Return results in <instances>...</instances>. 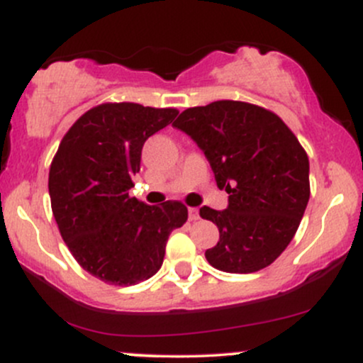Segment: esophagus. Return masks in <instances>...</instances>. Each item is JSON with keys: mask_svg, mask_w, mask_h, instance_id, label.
I'll return each instance as SVG.
<instances>
[{"mask_svg": "<svg viewBox=\"0 0 363 363\" xmlns=\"http://www.w3.org/2000/svg\"><path fill=\"white\" fill-rule=\"evenodd\" d=\"M187 215H189L191 222H194V220L199 218V210L198 208H189V210H187Z\"/></svg>", "mask_w": 363, "mask_h": 363, "instance_id": "1", "label": "esophagus"}]
</instances>
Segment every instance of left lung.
Returning a JSON list of instances; mask_svg holds the SVG:
<instances>
[{
  "mask_svg": "<svg viewBox=\"0 0 363 363\" xmlns=\"http://www.w3.org/2000/svg\"><path fill=\"white\" fill-rule=\"evenodd\" d=\"M172 126L191 136L228 193L227 210H199L220 232L208 262L227 273L272 264L294 239L311 196L309 158L294 133L272 111L239 101L191 107Z\"/></svg>",
  "mask_w": 363,
  "mask_h": 363,
  "instance_id": "1",
  "label": "left lung"
}]
</instances>
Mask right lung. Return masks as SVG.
Returning a JSON list of instances; mask_svg holds the SVG:
<instances>
[{"mask_svg":"<svg viewBox=\"0 0 363 363\" xmlns=\"http://www.w3.org/2000/svg\"><path fill=\"white\" fill-rule=\"evenodd\" d=\"M179 114L140 104L86 111L61 140L49 196L61 237L85 272L111 285H136L160 269L170 232L184 225L179 201L148 206L129 196L141 148Z\"/></svg>","mask_w":363,"mask_h":363,"instance_id":"obj_1","label":"right lung"}]
</instances>
